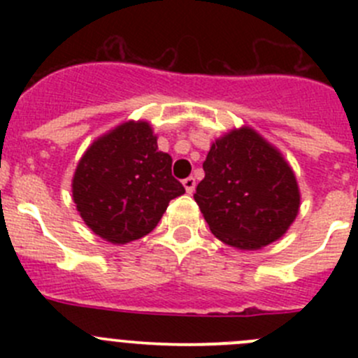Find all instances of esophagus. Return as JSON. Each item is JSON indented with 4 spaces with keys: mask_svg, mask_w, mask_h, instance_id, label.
I'll use <instances>...</instances> for the list:
<instances>
[{
    "mask_svg": "<svg viewBox=\"0 0 358 358\" xmlns=\"http://www.w3.org/2000/svg\"><path fill=\"white\" fill-rule=\"evenodd\" d=\"M183 187H185L187 194H192L194 189H196V178L194 176H189V178L183 180Z\"/></svg>",
    "mask_w": 358,
    "mask_h": 358,
    "instance_id": "1",
    "label": "esophagus"
}]
</instances>
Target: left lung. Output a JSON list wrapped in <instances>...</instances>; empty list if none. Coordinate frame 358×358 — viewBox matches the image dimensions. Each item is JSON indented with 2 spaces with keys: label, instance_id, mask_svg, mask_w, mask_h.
Masks as SVG:
<instances>
[{
  "label": "left lung",
  "instance_id": "obj_1",
  "mask_svg": "<svg viewBox=\"0 0 358 358\" xmlns=\"http://www.w3.org/2000/svg\"><path fill=\"white\" fill-rule=\"evenodd\" d=\"M194 199L213 236L239 249H259L286 234L299 209L294 173L251 128L216 140L202 162Z\"/></svg>",
  "mask_w": 358,
  "mask_h": 358
}]
</instances>
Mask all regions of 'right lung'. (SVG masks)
<instances>
[{
  "label": "right lung",
  "instance_id": "right-lung-1",
  "mask_svg": "<svg viewBox=\"0 0 358 358\" xmlns=\"http://www.w3.org/2000/svg\"><path fill=\"white\" fill-rule=\"evenodd\" d=\"M171 156L157 150L147 122H124L93 142L79 161L72 197L86 225L112 244L156 229L169 201L185 192L171 175Z\"/></svg>",
  "mask_w": 358,
  "mask_h": 358
}]
</instances>
